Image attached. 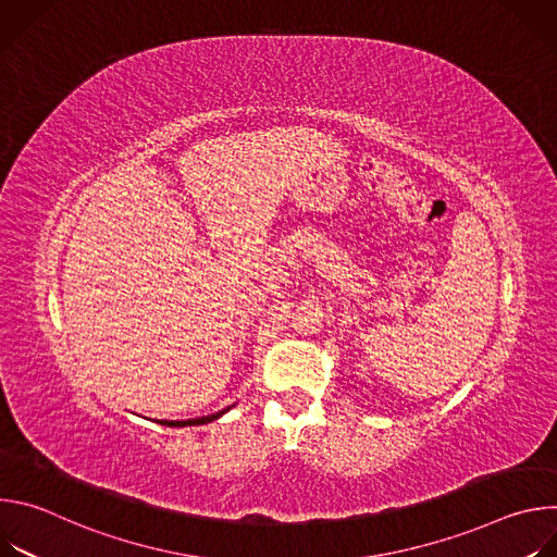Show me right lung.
Listing matches in <instances>:
<instances>
[{
	"label": "right lung",
	"mask_w": 557,
	"mask_h": 557,
	"mask_svg": "<svg viewBox=\"0 0 557 557\" xmlns=\"http://www.w3.org/2000/svg\"><path fill=\"white\" fill-rule=\"evenodd\" d=\"M231 408L222 410V412H215V414H209V417H198V419H187V421H158L161 425H168V428H187V425H205V423H211L215 419H220L224 412H228Z\"/></svg>",
	"instance_id": "right-lung-1"
}]
</instances>
